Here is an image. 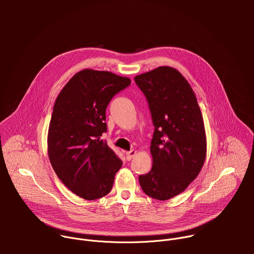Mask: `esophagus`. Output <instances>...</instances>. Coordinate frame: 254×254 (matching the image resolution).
Here are the masks:
<instances>
[{
  "instance_id": "esophagus-1",
  "label": "esophagus",
  "mask_w": 254,
  "mask_h": 254,
  "mask_svg": "<svg viewBox=\"0 0 254 254\" xmlns=\"http://www.w3.org/2000/svg\"><path fill=\"white\" fill-rule=\"evenodd\" d=\"M135 154H136V151H134V150H130L129 152H127V160L130 161L134 157Z\"/></svg>"
}]
</instances>
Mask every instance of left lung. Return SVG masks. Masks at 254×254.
Masks as SVG:
<instances>
[{
    "label": "left lung",
    "mask_w": 254,
    "mask_h": 254,
    "mask_svg": "<svg viewBox=\"0 0 254 254\" xmlns=\"http://www.w3.org/2000/svg\"><path fill=\"white\" fill-rule=\"evenodd\" d=\"M146 96L155 127L152 170L138 177L148 196L165 201L186 190L206 158L203 117L189 82L180 72L161 66L134 77Z\"/></svg>",
    "instance_id": "1"
}]
</instances>
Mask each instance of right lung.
<instances>
[{"label": "right lung", "instance_id": "obj_1", "mask_svg": "<svg viewBox=\"0 0 254 254\" xmlns=\"http://www.w3.org/2000/svg\"><path fill=\"white\" fill-rule=\"evenodd\" d=\"M130 84L108 71L84 69L56 98L48 130V156L61 182L85 200L111 192L122 160L100 136L112 98Z\"/></svg>", "mask_w": 254, "mask_h": 254}]
</instances>
